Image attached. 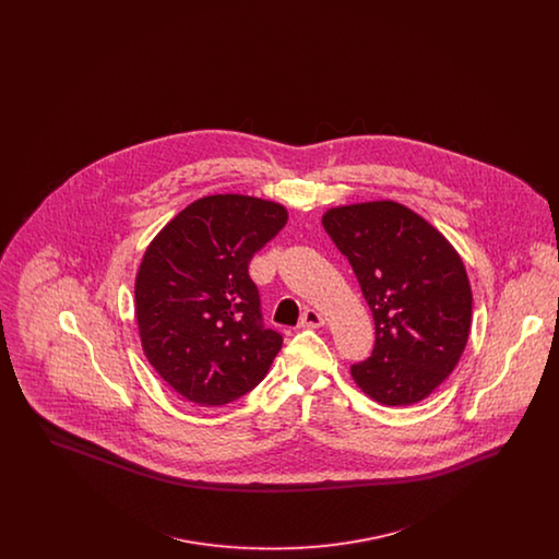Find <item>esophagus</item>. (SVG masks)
I'll return each instance as SVG.
<instances>
[{
  "mask_svg": "<svg viewBox=\"0 0 559 559\" xmlns=\"http://www.w3.org/2000/svg\"><path fill=\"white\" fill-rule=\"evenodd\" d=\"M324 324V319H322V314H320L319 310H314V308H308L304 314H301V319H299V326L301 329H319Z\"/></svg>",
  "mask_w": 559,
  "mask_h": 559,
  "instance_id": "esophagus-1",
  "label": "esophagus"
}]
</instances>
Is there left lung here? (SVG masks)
I'll return each mask as SVG.
<instances>
[{
  "mask_svg": "<svg viewBox=\"0 0 559 559\" xmlns=\"http://www.w3.org/2000/svg\"><path fill=\"white\" fill-rule=\"evenodd\" d=\"M322 226L374 320L371 358L352 367V379L385 406L421 402L454 371L469 340L474 297L461 255L396 201L331 207Z\"/></svg>",
  "mask_w": 559,
  "mask_h": 559,
  "instance_id": "8db88e82",
  "label": "left lung"
}]
</instances>
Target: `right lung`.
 Segmentation results:
<instances>
[{"label": "right lung", "mask_w": 559, "mask_h": 559, "mask_svg": "<svg viewBox=\"0 0 559 559\" xmlns=\"http://www.w3.org/2000/svg\"><path fill=\"white\" fill-rule=\"evenodd\" d=\"M274 201L197 199L151 240L135 274L144 356L180 396L219 406L251 392L283 346L262 324L249 262L287 224Z\"/></svg>", "instance_id": "1"}]
</instances>
